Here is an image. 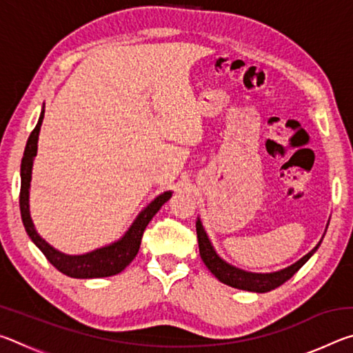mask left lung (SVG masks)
<instances>
[{"mask_svg":"<svg viewBox=\"0 0 353 353\" xmlns=\"http://www.w3.org/2000/svg\"><path fill=\"white\" fill-rule=\"evenodd\" d=\"M196 234H198L201 259L205 263L208 271H210L213 276L219 280V282L229 285L232 288L254 291V292H266V291L276 290L280 285H283L286 280H290L303 265H305V263L310 260V256H312L321 246V241H319L316 244V248L310 250L307 255H303L301 260L294 263V265L285 268L282 271L270 272V274H256V272L243 271L240 268L232 266L221 259V256L216 254V250L213 249L210 240H208V236L205 234L204 227H202L199 218L196 221Z\"/></svg>","mask_w":353,"mask_h":353,"instance_id":"left-lung-1","label":"left lung"}]
</instances>
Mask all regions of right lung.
<instances>
[{
  "instance_id": "obj_1",
  "label": "right lung",
  "mask_w": 353,
  "mask_h": 353,
  "mask_svg": "<svg viewBox=\"0 0 353 353\" xmlns=\"http://www.w3.org/2000/svg\"><path fill=\"white\" fill-rule=\"evenodd\" d=\"M45 115V105L41 109L40 118L37 126L29 135L25 154L21 159V188H20V212L21 219L25 224V229L28 235L34 241L43 255L48 259L56 270L61 271L62 274L68 277L74 279H98V277H110L115 274L121 272L130 261L135 259V255L139 254L141 236L145 232L149 221L152 219L155 213L160 210L166 201L171 198V191H165L160 196H157L151 204H149L145 210H141L139 216L129 227V230L124 234L121 240L109 244V246L101 248L92 252L83 254V255H67L63 252H59L51 244H48L43 238H41L37 230H35L34 223L31 219V213H29V187H31V174H32V163L34 157L37 155V141H39V132L41 121H43Z\"/></svg>"
}]
</instances>
